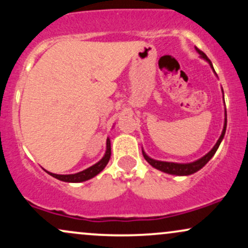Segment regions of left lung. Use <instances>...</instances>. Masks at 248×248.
<instances>
[{
  "label": "left lung",
  "instance_id": "8db88e82",
  "mask_svg": "<svg viewBox=\"0 0 248 248\" xmlns=\"http://www.w3.org/2000/svg\"><path fill=\"white\" fill-rule=\"evenodd\" d=\"M196 51L201 55L202 58L204 59V61H206L207 62L210 64V66L212 67V70L215 71L212 66V62L210 61L209 58H207V56L205 53L203 52V51H201L198 49V47H196ZM223 95H224V92H223ZM226 124H227V119H226V109H225V121H224V128H223V132H221V135L220 138L218 139L217 143L213 146V148L211 150H210L209 153L206 154V155H204L203 157H201L199 160L195 161V162H190V163H175V162H166V161H157V160H154V158L149 157V156L147 155L146 153H144V150L142 149V154H143V157L146 158V161L148 163L150 164V166L155 168V169L160 170V171H163L166 173H170V175H176V176H189V175H192V173L197 172L198 170H201L202 168H203L205 164L209 162L210 160L212 158V156L215 155L216 152H217L219 144H220V142L223 141L224 139V135H225V132H226Z\"/></svg>",
  "mask_w": 248,
  "mask_h": 248
}]
</instances>
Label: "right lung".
Returning <instances> with one entry per match:
<instances>
[{
  "label": "right lung",
  "instance_id": "obj_1",
  "mask_svg": "<svg viewBox=\"0 0 248 248\" xmlns=\"http://www.w3.org/2000/svg\"><path fill=\"white\" fill-rule=\"evenodd\" d=\"M110 153H112L110 152V140L109 139H107L106 152H105L104 157H102L101 160L98 162V163L93 164L92 167L87 168V169L82 170V171H80V172L71 173V175H57V173H52L49 171H46V172L49 173V175L52 176V177L59 179V181L69 182V183H80V182H85V181H88V179L93 178L94 176H96L99 172H101L102 170L105 169V167L107 166L108 161H109V158H110Z\"/></svg>",
  "mask_w": 248,
  "mask_h": 248
}]
</instances>
